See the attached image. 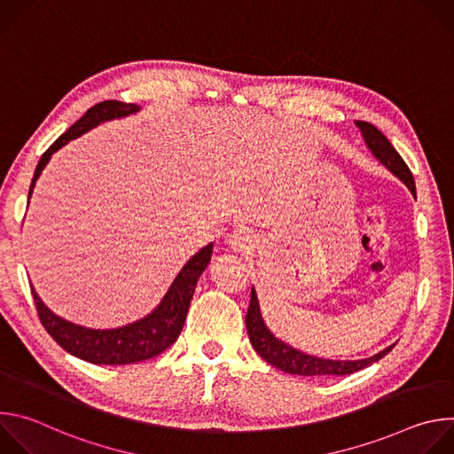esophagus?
<instances>
[{
    "label": "esophagus",
    "instance_id": "esophagus-1",
    "mask_svg": "<svg viewBox=\"0 0 454 454\" xmlns=\"http://www.w3.org/2000/svg\"><path fill=\"white\" fill-rule=\"evenodd\" d=\"M228 244H230L231 251H235V253H246V251L253 246V237H251L249 231H246V230H235V231L230 235Z\"/></svg>",
    "mask_w": 454,
    "mask_h": 454
}]
</instances>
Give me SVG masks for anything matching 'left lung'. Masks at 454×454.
Here are the masks:
<instances>
[{
    "label": "left lung",
    "instance_id": "left-lung-1",
    "mask_svg": "<svg viewBox=\"0 0 454 454\" xmlns=\"http://www.w3.org/2000/svg\"><path fill=\"white\" fill-rule=\"evenodd\" d=\"M356 125L359 127L361 137L364 140V145L368 151L373 154V158L384 165L387 170H390L399 181H403L408 190L417 196V188H415V179L401 154L394 149V145L387 142V138L379 131V129L368 121L356 120ZM246 329L249 341L256 354L262 359H266L271 366L286 372V373H294V375H312V377H329V375H348L354 372H359L372 363H377L382 359L387 352H390L394 345L386 347L384 350L364 357V359H356V361H343V359H323L317 356L305 354L280 338H277L270 327L266 325L261 303H258V296L254 287H251V301L249 309L246 314Z\"/></svg>",
    "mask_w": 454,
    "mask_h": 454
}]
</instances>
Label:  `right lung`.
I'll return each instance as SVG.
<instances>
[{"mask_svg":"<svg viewBox=\"0 0 454 454\" xmlns=\"http://www.w3.org/2000/svg\"><path fill=\"white\" fill-rule=\"evenodd\" d=\"M140 109L142 107L137 104H125L118 100H106L88 109L86 114L79 118L67 133L60 135L41 156L30 183L28 201L32 198L35 181L39 179L41 172L44 170L51 156L60 147L82 137L84 133L91 131V129L104 121L125 118L129 114L138 113ZM212 251L214 244L210 242L208 246L201 247L196 254L190 256L188 262L172 280L170 287L167 289L160 303L149 314L133 323H125V325L114 329H90L84 325H77V323L64 319L51 312L39 298L34 286H30L39 319L46 333L64 350L82 361L93 364H129L151 359L167 350L179 338L193 291H196V286L203 271L210 264Z\"/></svg>","mask_w":454,"mask_h":454,"instance_id":"add662e5","label":"right lung"}]
</instances>
